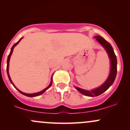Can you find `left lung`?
<instances>
[{"label":"left lung","mask_w":130,"mask_h":130,"mask_svg":"<svg viewBox=\"0 0 130 130\" xmlns=\"http://www.w3.org/2000/svg\"><path fill=\"white\" fill-rule=\"evenodd\" d=\"M94 38H96V40L98 41V43L104 47L106 53H108L109 58L110 59L111 68H110V73L109 74L108 77L103 84L100 86V87L91 90H84V89H80L79 87H74L76 88V89H77L80 93L83 94V95H86V96H91V97L97 96L108 90L109 88L110 87V86H111L113 83H114L116 75H117V57H116V56L115 55L114 51L113 50L112 46L109 43L106 41L101 36H95Z\"/></svg>","instance_id":"1"}]
</instances>
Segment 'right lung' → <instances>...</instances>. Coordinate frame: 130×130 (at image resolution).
Wrapping results in <instances>:
<instances>
[{
    "label": "right lung",
    "instance_id": "add662e5",
    "mask_svg": "<svg viewBox=\"0 0 130 130\" xmlns=\"http://www.w3.org/2000/svg\"><path fill=\"white\" fill-rule=\"evenodd\" d=\"M22 38H21L20 40H19L18 41L17 43H15V44H14V45H13V46H12V47H11V51H10V54H9V55H8V59H7V74H8V78H9V80H10V83H11V84H13V86H14V87H15V89H16V90H17L18 91V92H20L21 93V94H22V95H25V96H29V97H35V96H39V95H41V94H43V93H44V92H45V91L46 90H47V89H49V88H50L51 86V85H52V84H53V75H52V77H51V83H50V85H49L48 86H47V87L46 88H45V89H43V90H41V91H40V92H37V93H24V92H21V90H19L18 89V88H16V87H15V86H14V84H13V82H12V80H11V78H10V74H9V71H8V67H9V62H10V57H11V54H12V53H13V49H14V47H15V46L17 45L18 44V43H19V41H21V40H22Z\"/></svg>",
    "mask_w": 130,
    "mask_h": 130
}]
</instances>
